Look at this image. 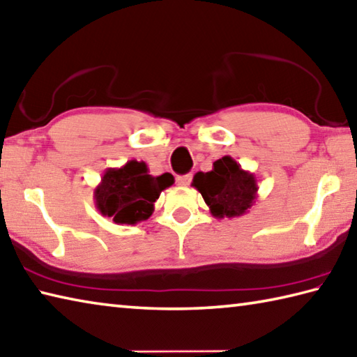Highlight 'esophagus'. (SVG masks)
<instances>
[{"instance_id":"esophagus-1","label":"esophagus","mask_w":357,"mask_h":357,"mask_svg":"<svg viewBox=\"0 0 357 357\" xmlns=\"http://www.w3.org/2000/svg\"><path fill=\"white\" fill-rule=\"evenodd\" d=\"M176 183H178L181 187L190 185V183H192V174L189 173V174H183V176H178V178H176Z\"/></svg>"}]
</instances>
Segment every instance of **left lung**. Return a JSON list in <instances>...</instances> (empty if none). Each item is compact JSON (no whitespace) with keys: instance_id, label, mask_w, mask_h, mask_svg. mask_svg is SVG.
Listing matches in <instances>:
<instances>
[{"instance_id":"obj_1","label":"left lung","mask_w":357,"mask_h":357,"mask_svg":"<svg viewBox=\"0 0 357 357\" xmlns=\"http://www.w3.org/2000/svg\"><path fill=\"white\" fill-rule=\"evenodd\" d=\"M192 185L201 193L215 218L242 217L257 201L255 173L243 170L231 156L213 162L211 172H198Z\"/></svg>"}]
</instances>
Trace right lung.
I'll return each mask as SVG.
<instances>
[{"instance_id": "right-lung-1", "label": "right lung", "mask_w": 357, "mask_h": 357, "mask_svg": "<svg viewBox=\"0 0 357 357\" xmlns=\"http://www.w3.org/2000/svg\"><path fill=\"white\" fill-rule=\"evenodd\" d=\"M173 183L170 173L153 176L144 160H128L102 173L93 190L95 206L116 225H137L151 217L160 192Z\"/></svg>"}]
</instances>
